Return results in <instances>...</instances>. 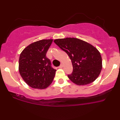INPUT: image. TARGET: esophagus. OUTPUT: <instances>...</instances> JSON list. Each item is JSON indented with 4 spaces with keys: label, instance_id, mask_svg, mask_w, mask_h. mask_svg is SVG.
I'll return each instance as SVG.
<instances>
[{
    "label": "esophagus",
    "instance_id": "esophagus-1",
    "mask_svg": "<svg viewBox=\"0 0 120 120\" xmlns=\"http://www.w3.org/2000/svg\"><path fill=\"white\" fill-rule=\"evenodd\" d=\"M63 64H60V66L58 67V68H63Z\"/></svg>",
    "mask_w": 120,
    "mask_h": 120
}]
</instances>
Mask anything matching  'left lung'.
I'll list each match as a JSON object with an SVG mask.
<instances>
[{
	"mask_svg": "<svg viewBox=\"0 0 120 120\" xmlns=\"http://www.w3.org/2000/svg\"><path fill=\"white\" fill-rule=\"evenodd\" d=\"M54 42L71 60L73 70L68 75L78 85L89 84L98 78L102 68L101 53L91 44L74 38L56 39Z\"/></svg>",
	"mask_w": 120,
	"mask_h": 120,
	"instance_id": "8db88e82",
	"label": "left lung"
}]
</instances>
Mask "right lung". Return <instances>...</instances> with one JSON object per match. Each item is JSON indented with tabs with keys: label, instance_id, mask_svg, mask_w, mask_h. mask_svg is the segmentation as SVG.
Segmentation results:
<instances>
[{
	"label": "right lung",
	"instance_id": "obj_1",
	"mask_svg": "<svg viewBox=\"0 0 120 120\" xmlns=\"http://www.w3.org/2000/svg\"><path fill=\"white\" fill-rule=\"evenodd\" d=\"M52 39L41 40L30 44L21 52L19 72L31 87L44 89L53 81L56 71L50 59L46 56Z\"/></svg>",
	"mask_w": 120,
	"mask_h": 120
}]
</instances>
